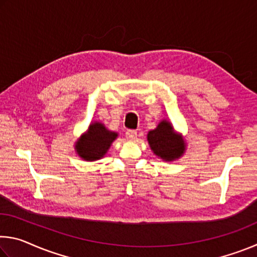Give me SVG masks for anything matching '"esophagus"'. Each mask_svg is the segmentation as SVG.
I'll use <instances>...</instances> for the list:
<instances>
[{
	"label": "esophagus",
	"mask_w": 257,
	"mask_h": 257,
	"mask_svg": "<svg viewBox=\"0 0 257 257\" xmlns=\"http://www.w3.org/2000/svg\"><path fill=\"white\" fill-rule=\"evenodd\" d=\"M125 137H127L128 141H135L137 138V132L136 130H128L125 133Z\"/></svg>",
	"instance_id": "obj_1"
}]
</instances>
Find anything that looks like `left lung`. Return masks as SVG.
<instances>
[{"label": "left lung", "instance_id": "left-lung-1", "mask_svg": "<svg viewBox=\"0 0 257 257\" xmlns=\"http://www.w3.org/2000/svg\"><path fill=\"white\" fill-rule=\"evenodd\" d=\"M147 142L153 153L165 162H173L185 154L187 143L180 133H177L170 120L162 119L156 128L147 134Z\"/></svg>", "mask_w": 257, "mask_h": 257}]
</instances>
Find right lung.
Masks as SVG:
<instances>
[{"instance_id":"obj_1","label":"right lung","mask_w":257,"mask_h":257,"mask_svg":"<svg viewBox=\"0 0 257 257\" xmlns=\"http://www.w3.org/2000/svg\"><path fill=\"white\" fill-rule=\"evenodd\" d=\"M118 133L108 130L105 124L94 121L75 143V151L81 160L87 162L103 159L110 150L112 143L118 138Z\"/></svg>"}]
</instances>
